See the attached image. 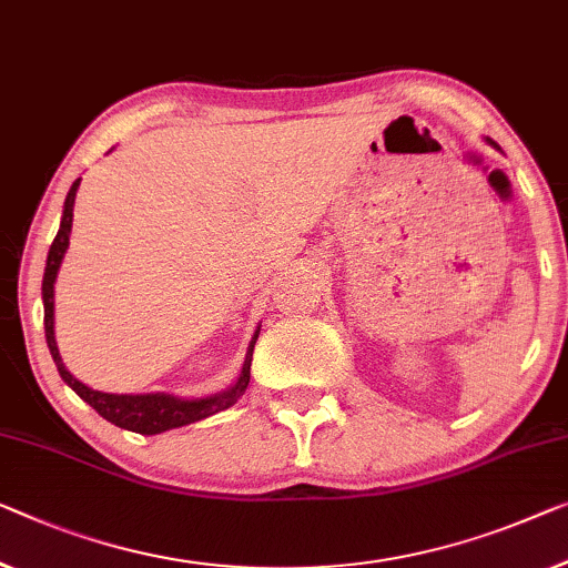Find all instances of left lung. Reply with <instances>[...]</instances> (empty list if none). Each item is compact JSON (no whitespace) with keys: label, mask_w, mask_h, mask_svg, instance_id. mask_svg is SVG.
I'll return each instance as SVG.
<instances>
[{"label":"left lung","mask_w":568,"mask_h":568,"mask_svg":"<svg viewBox=\"0 0 568 568\" xmlns=\"http://www.w3.org/2000/svg\"><path fill=\"white\" fill-rule=\"evenodd\" d=\"M489 142H493V140H489Z\"/></svg>","instance_id":"8db88e82"}]
</instances>
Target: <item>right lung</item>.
I'll use <instances>...</instances> for the list:
<instances>
[{
  "label": "right lung",
  "mask_w": 568,
  "mask_h": 568,
  "mask_svg": "<svg viewBox=\"0 0 568 568\" xmlns=\"http://www.w3.org/2000/svg\"><path fill=\"white\" fill-rule=\"evenodd\" d=\"M81 178L71 185L65 196V206H63V219H61V230H58L53 244H50L48 252V265H45V275H42V306H45V342L48 349L53 354V362L58 372H61L63 383H68L79 393L83 400H87L91 408H94L101 418H106L114 426L134 430V434H163L168 428H178V426H189V423H196L201 418L214 416L219 410H226L230 405L236 403V397L244 395L250 385V365H252V352H255V338L250 342L247 349V359H244L242 375L236 379V385L230 387V390L214 397H201V400H181V397L173 395H109V393H99L91 390L83 383H79L71 372L63 367L61 354H58L55 346V336H53V283L58 275V267H61V260L68 250V236H71V224H73V201H75V191H79Z\"/></svg>",
  "instance_id": "1"
}]
</instances>
